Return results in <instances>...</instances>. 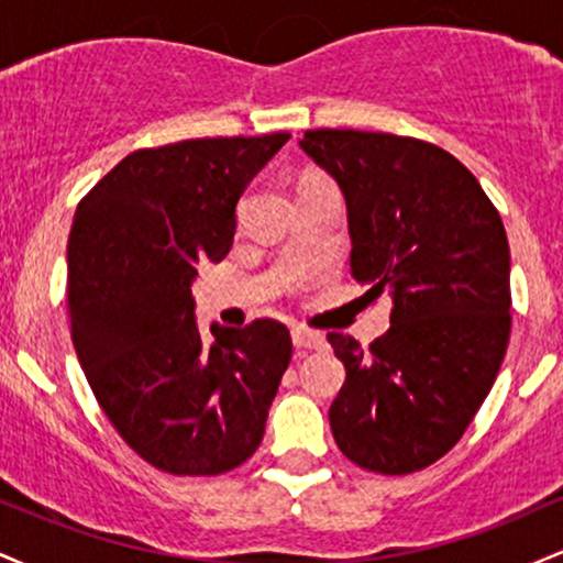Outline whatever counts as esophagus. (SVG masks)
<instances>
[{
    "label": "esophagus",
    "mask_w": 563,
    "mask_h": 563,
    "mask_svg": "<svg viewBox=\"0 0 563 563\" xmlns=\"http://www.w3.org/2000/svg\"><path fill=\"white\" fill-rule=\"evenodd\" d=\"M296 349H325V335L309 331V328H294L290 331Z\"/></svg>",
    "instance_id": "obj_1"
}]
</instances>
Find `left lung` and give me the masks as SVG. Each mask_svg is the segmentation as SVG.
Segmentation results:
<instances>
[{
  "instance_id": "left-lung-1",
  "label": "left lung",
  "mask_w": 563,
  "mask_h": 563,
  "mask_svg": "<svg viewBox=\"0 0 563 563\" xmlns=\"http://www.w3.org/2000/svg\"><path fill=\"white\" fill-rule=\"evenodd\" d=\"M299 145L344 192L352 277L394 303L371 346L328 333L346 367L333 439L360 468L412 474L455 448L506 357V228L474 174L431 142L309 129Z\"/></svg>"
}]
</instances>
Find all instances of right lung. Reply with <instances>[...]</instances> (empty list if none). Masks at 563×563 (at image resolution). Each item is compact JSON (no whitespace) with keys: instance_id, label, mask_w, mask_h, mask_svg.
<instances>
[{"instance_id":"add662e5","label":"right lung","mask_w":563,"mask_h":563,"mask_svg":"<svg viewBox=\"0 0 563 563\" xmlns=\"http://www.w3.org/2000/svg\"><path fill=\"white\" fill-rule=\"evenodd\" d=\"M290 134L206 137L129 153L76 209L68 318L97 402L142 461L217 476L260 448L290 333L277 320L198 331L192 280L222 262L251 179Z\"/></svg>"}]
</instances>
